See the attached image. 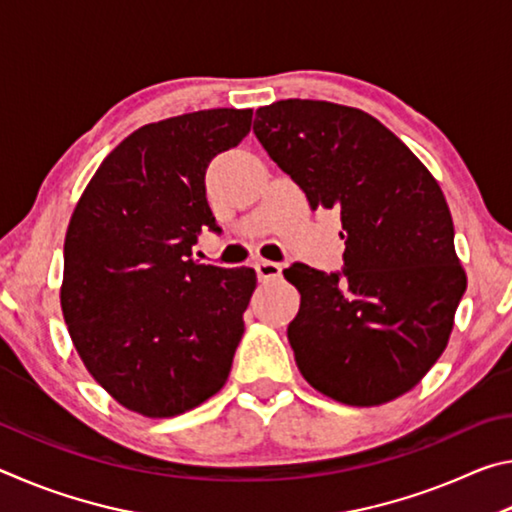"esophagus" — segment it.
<instances>
[{
  "label": "esophagus",
  "mask_w": 512,
  "mask_h": 512,
  "mask_svg": "<svg viewBox=\"0 0 512 512\" xmlns=\"http://www.w3.org/2000/svg\"><path fill=\"white\" fill-rule=\"evenodd\" d=\"M255 271L259 280H275V277H280L282 266L277 262H268V259H259V262H255Z\"/></svg>",
  "instance_id": "34e87169"
}]
</instances>
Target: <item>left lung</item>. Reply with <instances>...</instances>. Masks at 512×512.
Returning <instances> with one entry per match:
<instances>
[{"mask_svg":"<svg viewBox=\"0 0 512 512\" xmlns=\"http://www.w3.org/2000/svg\"><path fill=\"white\" fill-rule=\"evenodd\" d=\"M253 131L311 210L343 223V273H284L300 291L287 336L302 377L348 406L409 393L445 352L467 287L438 180L359 108L284 99L257 110Z\"/></svg>","mask_w":512,"mask_h":512,"instance_id":"obj_1","label":"left lung"}]
</instances>
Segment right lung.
Returning a JSON list of instances; mask_svg holds the SVG:
<instances>
[{
	"instance_id": "1",
	"label": "right lung",
	"mask_w": 512,
	"mask_h": 512,
	"mask_svg": "<svg viewBox=\"0 0 512 512\" xmlns=\"http://www.w3.org/2000/svg\"><path fill=\"white\" fill-rule=\"evenodd\" d=\"M253 110L187 112L137 128L108 153L65 235L60 307L90 375L146 418L219 393L257 287L253 268L198 264L214 155L250 131Z\"/></svg>"
}]
</instances>
